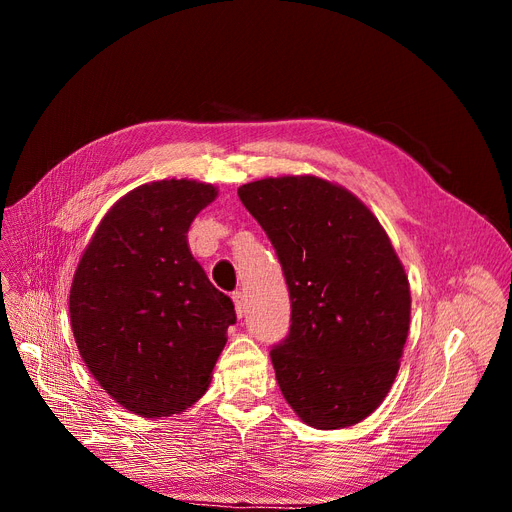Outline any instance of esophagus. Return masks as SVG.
<instances>
[{
  "label": "esophagus",
  "instance_id": "esophagus-1",
  "mask_svg": "<svg viewBox=\"0 0 512 512\" xmlns=\"http://www.w3.org/2000/svg\"><path fill=\"white\" fill-rule=\"evenodd\" d=\"M232 301H234L236 315H238V317L245 315V311H247V307H245V294H242L240 290H234V292H232Z\"/></svg>",
  "mask_w": 512,
  "mask_h": 512
}]
</instances>
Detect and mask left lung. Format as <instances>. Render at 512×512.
Wrapping results in <instances>:
<instances>
[{
	"label": "left lung",
	"instance_id": "1",
	"mask_svg": "<svg viewBox=\"0 0 512 512\" xmlns=\"http://www.w3.org/2000/svg\"><path fill=\"white\" fill-rule=\"evenodd\" d=\"M238 199L270 238L290 294V330L270 357L288 405L317 429L380 407L411 319L402 263L378 218L315 176L242 184Z\"/></svg>",
	"mask_w": 512,
	"mask_h": 512
}]
</instances>
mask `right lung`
I'll return each instance as SVG.
<instances>
[{"label":"right lung","instance_id":"right-lung-1","mask_svg":"<svg viewBox=\"0 0 512 512\" xmlns=\"http://www.w3.org/2000/svg\"><path fill=\"white\" fill-rule=\"evenodd\" d=\"M215 195L195 180L134 188L105 213L76 267L70 321L80 357L137 415L168 417L201 398L236 324L232 299L186 245Z\"/></svg>","mask_w":512,"mask_h":512}]
</instances>
